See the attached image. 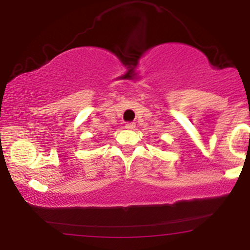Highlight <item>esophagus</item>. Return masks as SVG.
Returning <instances> with one entry per match:
<instances>
[{
    "mask_svg": "<svg viewBox=\"0 0 250 250\" xmlns=\"http://www.w3.org/2000/svg\"><path fill=\"white\" fill-rule=\"evenodd\" d=\"M125 129H129V130H131V129H134L135 127H136V125H135L134 122H128V123H125Z\"/></svg>",
    "mask_w": 250,
    "mask_h": 250,
    "instance_id": "esophagus-1",
    "label": "esophagus"
}]
</instances>
